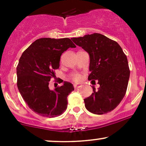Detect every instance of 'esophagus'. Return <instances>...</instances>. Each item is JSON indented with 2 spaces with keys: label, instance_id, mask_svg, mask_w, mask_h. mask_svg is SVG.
Returning <instances> with one entry per match:
<instances>
[{
  "label": "esophagus",
  "instance_id": "34e87169",
  "mask_svg": "<svg viewBox=\"0 0 146 146\" xmlns=\"http://www.w3.org/2000/svg\"><path fill=\"white\" fill-rule=\"evenodd\" d=\"M73 86H74L75 89H78V88H81L82 85L79 84H75L73 85Z\"/></svg>",
  "mask_w": 146,
  "mask_h": 146
}]
</instances>
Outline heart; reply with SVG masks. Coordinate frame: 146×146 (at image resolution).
<instances>
[{"label": "heart", "mask_w": 146, "mask_h": 146, "mask_svg": "<svg viewBox=\"0 0 146 146\" xmlns=\"http://www.w3.org/2000/svg\"><path fill=\"white\" fill-rule=\"evenodd\" d=\"M72 78L74 80L75 82H79L80 80H81V76L78 74H75L72 76Z\"/></svg>", "instance_id": "obj_1"}]
</instances>
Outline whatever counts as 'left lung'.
<instances>
[{"mask_svg": "<svg viewBox=\"0 0 146 146\" xmlns=\"http://www.w3.org/2000/svg\"><path fill=\"white\" fill-rule=\"evenodd\" d=\"M90 57V75L88 80L100 84L93 86V93L84 99L85 107L97 115L108 113L123 100L128 87L130 69L127 57L117 42L100 33L71 38Z\"/></svg>", "mask_w": 146, "mask_h": 146, "instance_id": "left-lung-1", "label": "left lung"}]
</instances>
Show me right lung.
I'll return each mask as SVG.
<instances>
[{"label": "right lung", "mask_w": 146, "mask_h": 146, "mask_svg": "<svg viewBox=\"0 0 146 146\" xmlns=\"http://www.w3.org/2000/svg\"><path fill=\"white\" fill-rule=\"evenodd\" d=\"M69 38H42L23 52L16 68L18 90L33 112L48 118L62 115L67 108V97L74 90L71 83L51 90L48 84L60 66V56L68 48H75Z\"/></svg>", "instance_id": "1"}]
</instances>
